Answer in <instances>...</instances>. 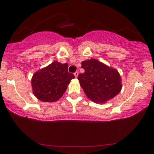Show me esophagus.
Returning <instances> with one entry per match:
<instances>
[{"label":"esophagus","instance_id":"34e87169","mask_svg":"<svg viewBox=\"0 0 154 154\" xmlns=\"http://www.w3.org/2000/svg\"><path fill=\"white\" fill-rule=\"evenodd\" d=\"M74 75L75 78H77L78 75H79V72H78V71H75V72L74 73Z\"/></svg>","mask_w":154,"mask_h":154}]
</instances>
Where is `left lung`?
<instances>
[{"label":"left lung","mask_w":154,"mask_h":154,"mask_svg":"<svg viewBox=\"0 0 154 154\" xmlns=\"http://www.w3.org/2000/svg\"><path fill=\"white\" fill-rule=\"evenodd\" d=\"M85 72L78 76L86 96L93 102L104 104L115 97L122 89L121 78L116 69L96 59L81 62Z\"/></svg>","instance_id":"obj_1"}]
</instances>
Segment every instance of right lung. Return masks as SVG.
I'll use <instances>...</instances> for the list:
<instances>
[{
  "mask_svg": "<svg viewBox=\"0 0 154 154\" xmlns=\"http://www.w3.org/2000/svg\"><path fill=\"white\" fill-rule=\"evenodd\" d=\"M69 65L54 61L33 73L31 79L33 93L39 100L54 102L60 100L74 75L68 72Z\"/></svg>",
  "mask_w": 154,
  "mask_h": 154,
  "instance_id": "right-lung-1",
  "label": "right lung"
}]
</instances>
